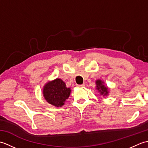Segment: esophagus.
I'll list each match as a JSON object with an SVG mask.
<instances>
[{
    "label": "esophagus",
    "mask_w": 148,
    "mask_h": 148,
    "mask_svg": "<svg viewBox=\"0 0 148 148\" xmlns=\"http://www.w3.org/2000/svg\"><path fill=\"white\" fill-rule=\"evenodd\" d=\"M78 87H84V84H80V85H77Z\"/></svg>",
    "instance_id": "1"
}]
</instances>
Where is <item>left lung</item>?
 Returning <instances> with one entry per match:
<instances>
[{
	"instance_id": "left-lung-1",
	"label": "left lung",
	"mask_w": 148,
	"mask_h": 148,
	"mask_svg": "<svg viewBox=\"0 0 148 148\" xmlns=\"http://www.w3.org/2000/svg\"><path fill=\"white\" fill-rule=\"evenodd\" d=\"M96 84V90H97L100 94V95L103 97L108 96L109 92V87L105 85V82L101 79H97L95 81Z\"/></svg>"
}]
</instances>
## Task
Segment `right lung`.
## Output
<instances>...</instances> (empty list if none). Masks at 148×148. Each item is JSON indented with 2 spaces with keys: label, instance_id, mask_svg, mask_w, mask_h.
<instances>
[{
  "label": "right lung",
  "instance_id": "obj_1",
  "mask_svg": "<svg viewBox=\"0 0 148 148\" xmlns=\"http://www.w3.org/2000/svg\"><path fill=\"white\" fill-rule=\"evenodd\" d=\"M71 92V88L66 87L65 82L60 78L49 81L42 88V95L46 102L55 107L64 106Z\"/></svg>",
  "mask_w": 148,
  "mask_h": 148
}]
</instances>
